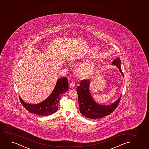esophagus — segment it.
Segmentation results:
<instances>
[{
	"mask_svg": "<svg viewBox=\"0 0 149 149\" xmlns=\"http://www.w3.org/2000/svg\"><path fill=\"white\" fill-rule=\"evenodd\" d=\"M75 86V83L73 81H71L70 83V84H69V87L70 88H73Z\"/></svg>",
	"mask_w": 149,
	"mask_h": 149,
	"instance_id": "obj_1",
	"label": "esophagus"
}]
</instances>
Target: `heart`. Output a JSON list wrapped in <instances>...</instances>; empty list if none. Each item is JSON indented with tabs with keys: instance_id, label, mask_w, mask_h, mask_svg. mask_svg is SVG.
I'll return each mask as SVG.
<instances>
[{
	"instance_id": "obj_1",
	"label": "heart",
	"mask_w": 149,
	"mask_h": 149,
	"mask_svg": "<svg viewBox=\"0 0 149 149\" xmlns=\"http://www.w3.org/2000/svg\"><path fill=\"white\" fill-rule=\"evenodd\" d=\"M86 58L84 57L81 59V61H86ZM94 64L93 62L88 61L85 62L79 67L77 71V75L81 78H87L93 72Z\"/></svg>"
}]
</instances>
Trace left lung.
Here are the masks:
<instances>
[{"label": "left lung", "mask_w": 149, "mask_h": 149, "mask_svg": "<svg viewBox=\"0 0 149 149\" xmlns=\"http://www.w3.org/2000/svg\"><path fill=\"white\" fill-rule=\"evenodd\" d=\"M120 60L116 58L112 63V65L117 66L122 75L123 74L120 66ZM90 81L83 80L80 83V85L77 87V90L80 112L83 116L91 119H96L103 118L111 113L119 104L121 96L111 104L101 105L96 103L92 98L89 91Z\"/></svg>", "instance_id": "8db88e82"}]
</instances>
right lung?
Wrapping results in <instances>:
<instances>
[{
  "instance_id": "obj_1",
  "label": "right lung",
  "mask_w": 149,
  "mask_h": 149,
  "mask_svg": "<svg viewBox=\"0 0 149 149\" xmlns=\"http://www.w3.org/2000/svg\"><path fill=\"white\" fill-rule=\"evenodd\" d=\"M68 79L63 77L58 79L55 88L50 95L40 103L31 104L25 102L19 95L23 107L31 113L39 116H49L58 109V105L61 95L67 91L69 88Z\"/></svg>"
}]
</instances>
